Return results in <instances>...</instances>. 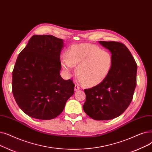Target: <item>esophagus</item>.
<instances>
[{
	"instance_id": "34e87169",
	"label": "esophagus",
	"mask_w": 152,
	"mask_h": 152,
	"mask_svg": "<svg viewBox=\"0 0 152 152\" xmlns=\"http://www.w3.org/2000/svg\"><path fill=\"white\" fill-rule=\"evenodd\" d=\"M80 86H79L78 85H75V87H74V90H75V91H77V90H80Z\"/></svg>"
}]
</instances>
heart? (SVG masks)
Returning <instances> with one entry per match:
<instances>
[{"label":"heart","instance_id":"b5f03b06","mask_svg":"<svg viewBox=\"0 0 152 152\" xmlns=\"http://www.w3.org/2000/svg\"><path fill=\"white\" fill-rule=\"evenodd\" d=\"M66 58L61 60L62 69L68 73L72 66H77V74L80 80L88 86L102 83L111 70L113 57L107 50L90 43L71 46L66 53Z\"/></svg>","mask_w":152,"mask_h":152}]
</instances>
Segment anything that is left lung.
<instances>
[{"mask_svg": "<svg viewBox=\"0 0 152 152\" xmlns=\"http://www.w3.org/2000/svg\"><path fill=\"white\" fill-rule=\"evenodd\" d=\"M113 57L111 70L104 80L85 89V113L97 121L110 120L123 113L133 98L136 86L137 66L128 48L116 41H99Z\"/></svg>", "mask_w": 152, "mask_h": 152, "instance_id": "obj_1", "label": "left lung"}]
</instances>
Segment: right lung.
Returning <instances> with one entry per match:
<instances>
[{
    "label": "right lung",
    "mask_w": 152,
    "mask_h": 152,
    "mask_svg": "<svg viewBox=\"0 0 152 152\" xmlns=\"http://www.w3.org/2000/svg\"><path fill=\"white\" fill-rule=\"evenodd\" d=\"M63 47V40L52 35H33L17 57L12 72V93L29 116L53 119L74 95L73 82L60 75Z\"/></svg>",
    "instance_id": "right-lung-1"
}]
</instances>
